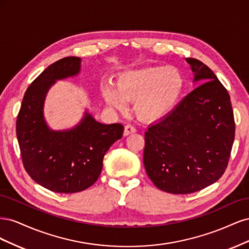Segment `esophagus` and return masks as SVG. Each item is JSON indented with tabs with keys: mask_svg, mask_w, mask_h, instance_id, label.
Listing matches in <instances>:
<instances>
[{
	"mask_svg": "<svg viewBox=\"0 0 249 249\" xmlns=\"http://www.w3.org/2000/svg\"><path fill=\"white\" fill-rule=\"evenodd\" d=\"M136 129H135V127L133 126V125H131V124H126L125 126H124V136H127V135H130V134H133V133H136Z\"/></svg>",
	"mask_w": 249,
	"mask_h": 249,
	"instance_id": "esophagus-1",
	"label": "esophagus"
}]
</instances>
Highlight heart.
Here are the masks:
<instances>
[{
  "mask_svg": "<svg viewBox=\"0 0 249 249\" xmlns=\"http://www.w3.org/2000/svg\"><path fill=\"white\" fill-rule=\"evenodd\" d=\"M185 87L183 72L176 66H147L127 71L116 78L115 88L102 86L105 102L124 111L134 101V112L140 119L154 122L173 111Z\"/></svg>",
  "mask_w": 249,
  "mask_h": 249,
  "instance_id": "b5f03b06",
  "label": "heart"
}]
</instances>
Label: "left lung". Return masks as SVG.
<instances>
[{
  "label": "left lung",
  "instance_id": "left-lung-1",
  "mask_svg": "<svg viewBox=\"0 0 249 249\" xmlns=\"http://www.w3.org/2000/svg\"><path fill=\"white\" fill-rule=\"evenodd\" d=\"M194 82L168 115L145 132L143 164L157 188L171 194L199 191L219 179L235 139V119L228 90L201 61L186 58Z\"/></svg>",
  "mask_w": 249,
  "mask_h": 249
}]
</instances>
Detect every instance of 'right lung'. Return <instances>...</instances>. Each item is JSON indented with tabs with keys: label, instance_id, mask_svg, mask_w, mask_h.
Masks as SVG:
<instances>
[{
	"label": "right lung",
	"instance_id": "right-lung-1",
	"mask_svg": "<svg viewBox=\"0 0 249 249\" xmlns=\"http://www.w3.org/2000/svg\"><path fill=\"white\" fill-rule=\"evenodd\" d=\"M81 59L66 57L47 67L27 89L17 119L21 160L37 184L57 193H76L92 186L105 154L123 137L122 124H104L85 112L71 130L53 131L43 116V103L57 80L80 72Z\"/></svg>",
	"mask_w": 249,
	"mask_h": 249
}]
</instances>
